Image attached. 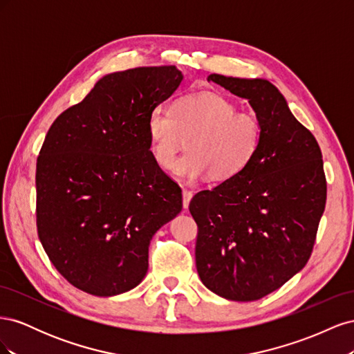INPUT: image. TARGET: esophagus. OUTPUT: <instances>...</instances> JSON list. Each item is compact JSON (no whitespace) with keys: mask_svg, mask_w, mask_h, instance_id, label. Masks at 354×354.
Masks as SVG:
<instances>
[{"mask_svg":"<svg viewBox=\"0 0 354 354\" xmlns=\"http://www.w3.org/2000/svg\"><path fill=\"white\" fill-rule=\"evenodd\" d=\"M192 196H194V194H192V192H190L189 189H183V207H185V208L189 207Z\"/></svg>","mask_w":354,"mask_h":354,"instance_id":"1","label":"esophagus"}]
</instances>
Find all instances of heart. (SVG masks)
<instances>
[{"label": "heart", "mask_w": 354, "mask_h": 354, "mask_svg": "<svg viewBox=\"0 0 354 354\" xmlns=\"http://www.w3.org/2000/svg\"><path fill=\"white\" fill-rule=\"evenodd\" d=\"M236 109L230 99L212 91L180 97L171 113L156 106L146 122L149 153L159 168L168 169L187 136L189 151L174 162L178 178L236 177L252 162L263 142L260 118Z\"/></svg>", "instance_id": "1"}]
</instances>
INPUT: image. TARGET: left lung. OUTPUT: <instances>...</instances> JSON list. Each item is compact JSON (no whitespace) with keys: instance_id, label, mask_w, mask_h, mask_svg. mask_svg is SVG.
I'll return each instance as SVG.
<instances>
[{"instance_id":"left-lung-1","label":"left lung","mask_w":354,"mask_h":354,"mask_svg":"<svg viewBox=\"0 0 354 354\" xmlns=\"http://www.w3.org/2000/svg\"><path fill=\"white\" fill-rule=\"evenodd\" d=\"M208 81L250 102L263 142L241 174L190 201L196 269L217 295L254 301L286 283L313 252L326 205L322 152L272 82L217 73Z\"/></svg>"}]
</instances>
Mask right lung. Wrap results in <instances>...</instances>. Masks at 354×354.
<instances>
[{"label":"right lung","instance_id":"add662e5","mask_svg":"<svg viewBox=\"0 0 354 354\" xmlns=\"http://www.w3.org/2000/svg\"><path fill=\"white\" fill-rule=\"evenodd\" d=\"M183 75L176 66L106 75L62 112L37 159L42 248L81 291H130L147 272L155 232L183 208L181 189L149 153L147 115Z\"/></svg>","mask_w":354,"mask_h":354}]
</instances>
